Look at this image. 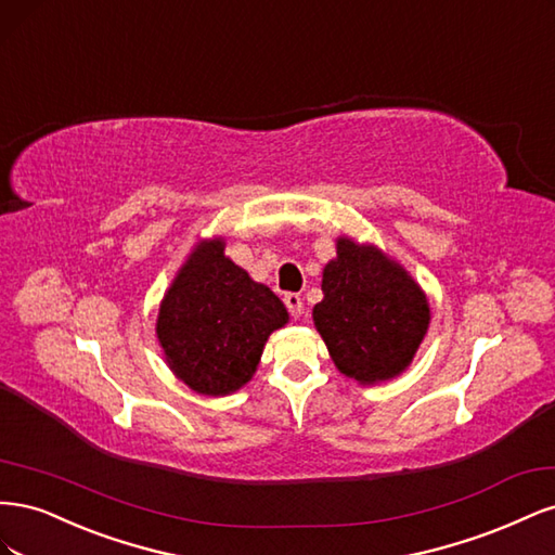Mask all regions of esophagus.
Listing matches in <instances>:
<instances>
[{
  "mask_svg": "<svg viewBox=\"0 0 555 555\" xmlns=\"http://www.w3.org/2000/svg\"><path fill=\"white\" fill-rule=\"evenodd\" d=\"M284 306H287L289 314L294 319H298L300 314H304V298H300V294H287L284 296Z\"/></svg>",
  "mask_w": 555,
  "mask_h": 555,
  "instance_id": "34e87169",
  "label": "esophagus"
}]
</instances>
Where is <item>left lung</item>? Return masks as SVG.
<instances>
[{"mask_svg": "<svg viewBox=\"0 0 555 555\" xmlns=\"http://www.w3.org/2000/svg\"><path fill=\"white\" fill-rule=\"evenodd\" d=\"M322 292L312 319L343 375L375 384L405 371L430 324L426 294L405 268L375 245L338 238Z\"/></svg>", "mask_w": 555, "mask_h": 555, "instance_id": "1", "label": "left lung"}]
</instances>
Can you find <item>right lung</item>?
Instances as JSON below:
<instances>
[{"label": "right lung", "instance_id": "right-lung-1", "mask_svg": "<svg viewBox=\"0 0 555 555\" xmlns=\"http://www.w3.org/2000/svg\"><path fill=\"white\" fill-rule=\"evenodd\" d=\"M287 322L282 300L224 257V238H212L192 249L166 292L157 338L192 391L227 396L251 379L268 335Z\"/></svg>", "mask_w": 555, "mask_h": 555}]
</instances>
